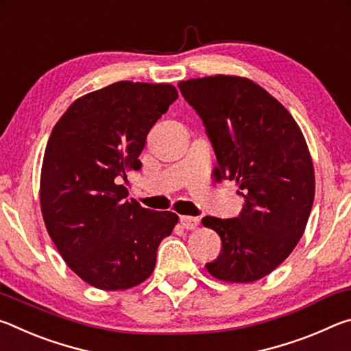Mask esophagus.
I'll use <instances>...</instances> for the list:
<instances>
[{"label":"esophagus","instance_id":"34e87169","mask_svg":"<svg viewBox=\"0 0 351 351\" xmlns=\"http://www.w3.org/2000/svg\"><path fill=\"white\" fill-rule=\"evenodd\" d=\"M180 223L184 229H195L199 224V218L182 215V217H180Z\"/></svg>","mask_w":351,"mask_h":351}]
</instances>
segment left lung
<instances>
[{
  "label": "left lung",
  "mask_w": 351,
  "mask_h": 351,
  "mask_svg": "<svg viewBox=\"0 0 351 351\" xmlns=\"http://www.w3.org/2000/svg\"><path fill=\"white\" fill-rule=\"evenodd\" d=\"M178 86L207 128L217 180L235 181L245 199L237 218L201 221L221 239L206 269L221 282L260 280L288 258L310 217L316 181L304 133L276 97L246 77L217 74Z\"/></svg>",
  "instance_id": "8db88e82"
}]
</instances>
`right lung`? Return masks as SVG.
Instances as JSON below:
<instances>
[{
    "label": "right lung",
    "instance_id": "add662e5",
    "mask_svg": "<svg viewBox=\"0 0 351 351\" xmlns=\"http://www.w3.org/2000/svg\"><path fill=\"white\" fill-rule=\"evenodd\" d=\"M178 99L170 83L116 82L71 104L47 141L40 206L47 234L82 280L104 291L152 276L159 243L178 223L128 201L117 184L141 170L147 134Z\"/></svg>",
    "mask_w": 351,
    "mask_h": 351
}]
</instances>
